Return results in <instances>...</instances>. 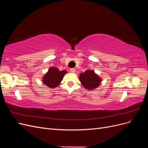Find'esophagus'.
<instances>
[{"mask_svg":"<svg viewBox=\"0 0 148 148\" xmlns=\"http://www.w3.org/2000/svg\"><path fill=\"white\" fill-rule=\"evenodd\" d=\"M70 71H71V73H75V71H76V70H75V69H70Z\"/></svg>","mask_w":148,"mask_h":148,"instance_id":"obj_1","label":"esophagus"}]
</instances>
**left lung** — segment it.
<instances>
[{
    "label": "left lung",
    "instance_id": "obj_1",
    "mask_svg": "<svg viewBox=\"0 0 148 148\" xmlns=\"http://www.w3.org/2000/svg\"><path fill=\"white\" fill-rule=\"evenodd\" d=\"M80 82L83 87L88 90H92L99 86L102 79L98 76L95 71L87 70L84 73H80L79 77Z\"/></svg>",
    "mask_w": 148,
    "mask_h": 148
}]
</instances>
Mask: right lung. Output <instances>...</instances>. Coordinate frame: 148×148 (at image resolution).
Segmentation results:
<instances>
[{
    "instance_id": "1",
    "label": "right lung",
    "mask_w": 148,
    "mask_h": 148,
    "mask_svg": "<svg viewBox=\"0 0 148 148\" xmlns=\"http://www.w3.org/2000/svg\"><path fill=\"white\" fill-rule=\"evenodd\" d=\"M67 71L65 70L60 71L56 67H50L47 72L43 76L42 81L49 88H56L61 83Z\"/></svg>"
}]
</instances>
